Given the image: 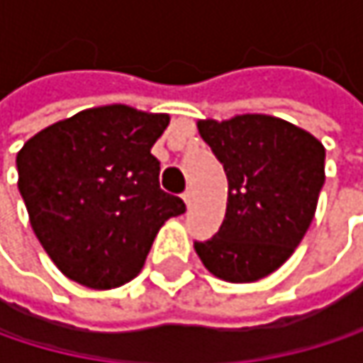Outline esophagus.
Wrapping results in <instances>:
<instances>
[{"label":"esophagus","instance_id":"1","mask_svg":"<svg viewBox=\"0 0 363 363\" xmlns=\"http://www.w3.org/2000/svg\"><path fill=\"white\" fill-rule=\"evenodd\" d=\"M182 199H184L186 208H191V206H193V201H195V193H193L191 189H186V191L182 193Z\"/></svg>","mask_w":363,"mask_h":363}]
</instances>
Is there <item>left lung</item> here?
Wrapping results in <instances>:
<instances>
[{"label":"left lung","instance_id":"obj_1","mask_svg":"<svg viewBox=\"0 0 363 363\" xmlns=\"http://www.w3.org/2000/svg\"><path fill=\"white\" fill-rule=\"evenodd\" d=\"M197 130L225 168V220L195 242L203 267L231 284L279 269L305 238L326 181V149L307 130L264 113L199 119Z\"/></svg>","mask_w":363,"mask_h":363}]
</instances>
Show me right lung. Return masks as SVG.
<instances>
[{"instance_id":"1","label":"right lung","mask_w":363,"mask_h":363,"mask_svg":"<svg viewBox=\"0 0 363 363\" xmlns=\"http://www.w3.org/2000/svg\"><path fill=\"white\" fill-rule=\"evenodd\" d=\"M168 113L105 105L31 136L16 155L18 191L39 244L69 279L111 290L134 279L164 223L184 212L160 189L151 147Z\"/></svg>"}]
</instances>
